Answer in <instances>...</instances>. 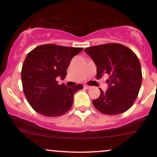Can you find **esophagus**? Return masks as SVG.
<instances>
[{"instance_id": "1", "label": "esophagus", "mask_w": 157, "mask_h": 157, "mask_svg": "<svg viewBox=\"0 0 157 157\" xmlns=\"http://www.w3.org/2000/svg\"><path fill=\"white\" fill-rule=\"evenodd\" d=\"M84 88H85V89H89L90 88H91V86H88V85H85V86H84Z\"/></svg>"}]
</instances>
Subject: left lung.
<instances>
[{"label":"left lung","mask_w":157,"mask_h":157,"mask_svg":"<svg viewBox=\"0 0 157 157\" xmlns=\"http://www.w3.org/2000/svg\"><path fill=\"white\" fill-rule=\"evenodd\" d=\"M97 66V78L109 75V88L100 90V96L92 100L94 106L102 113L117 115L132 106L141 87L142 68L132 50L119 44H107L84 50Z\"/></svg>","instance_id":"obj_1"}]
</instances>
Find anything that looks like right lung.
<instances>
[{"instance_id":"obj_1","label":"right lung","mask_w":157,"mask_h":157,"mask_svg":"<svg viewBox=\"0 0 157 157\" xmlns=\"http://www.w3.org/2000/svg\"><path fill=\"white\" fill-rule=\"evenodd\" d=\"M82 50L45 44L27 55L21 71L23 92L32 109L40 114L60 116L71 108L74 94L82 86L67 87L64 83L59 85L57 78L63 80L71 59Z\"/></svg>"}]
</instances>
